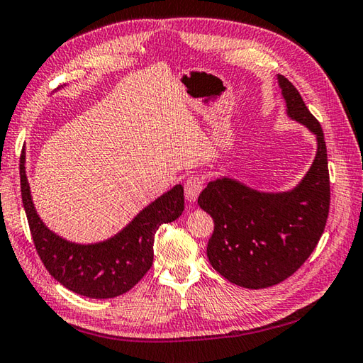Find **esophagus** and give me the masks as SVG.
Masks as SVG:
<instances>
[{
	"label": "esophagus",
	"mask_w": 363,
	"mask_h": 363,
	"mask_svg": "<svg viewBox=\"0 0 363 363\" xmlns=\"http://www.w3.org/2000/svg\"><path fill=\"white\" fill-rule=\"evenodd\" d=\"M203 189V179L199 175L189 177L184 183V194H186V199L189 202H194L196 199L201 194V191Z\"/></svg>",
	"instance_id": "obj_1"
}]
</instances>
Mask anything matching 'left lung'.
<instances>
[{
	"label": "left lung",
	"mask_w": 363,
	"mask_h": 363,
	"mask_svg": "<svg viewBox=\"0 0 363 363\" xmlns=\"http://www.w3.org/2000/svg\"><path fill=\"white\" fill-rule=\"evenodd\" d=\"M279 84L288 114L318 139L316 157L306 179L284 194H264L235 180L219 179L206 184L197 199L214 223L206 246L211 266L228 282L252 290L284 282L306 263L324 232L330 206L321 125L291 81L279 75Z\"/></svg>",
	"instance_id": "obj_1"
}]
</instances>
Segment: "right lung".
I'll use <instances>...</instances> for the list:
<instances>
[{
  "label": "right lung",
  "instance_id": "obj_1",
  "mask_svg": "<svg viewBox=\"0 0 363 363\" xmlns=\"http://www.w3.org/2000/svg\"><path fill=\"white\" fill-rule=\"evenodd\" d=\"M21 201L34 246L47 271L70 291L92 299L116 298L130 291L153 263L155 233L184 210L182 184H177L113 238L97 244L69 242L50 232L37 216L25 174V153L20 157Z\"/></svg>",
  "mask_w": 363,
  "mask_h": 363
}]
</instances>
